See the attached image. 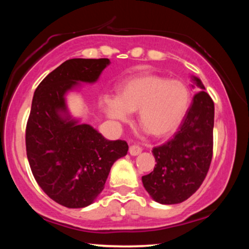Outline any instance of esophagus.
<instances>
[{"label": "esophagus", "mask_w": 249, "mask_h": 249, "mask_svg": "<svg viewBox=\"0 0 249 249\" xmlns=\"http://www.w3.org/2000/svg\"><path fill=\"white\" fill-rule=\"evenodd\" d=\"M128 151H129L130 156H137V155H140L142 153V148H141V147L136 146V145H133V146L129 147Z\"/></svg>", "instance_id": "esophagus-1"}]
</instances>
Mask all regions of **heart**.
Listing matches in <instances>:
<instances>
[{
	"label": "heart",
	"mask_w": 249,
	"mask_h": 249,
	"mask_svg": "<svg viewBox=\"0 0 249 249\" xmlns=\"http://www.w3.org/2000/svg\"><path fill=\"white\" fill-rule=\"evenodd\" d=\"M191 105V92L181 80H170L150 72H138L123 80L116 98H105L103 109L113 121L126 122L137 112V121L155 137L174 134Z\"/></svg>",
	"instance_id": "b5f03b06"
}]
</instances>
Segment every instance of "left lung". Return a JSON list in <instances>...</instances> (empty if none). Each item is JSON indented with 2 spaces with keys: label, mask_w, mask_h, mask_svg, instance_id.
I'll use <instances>...</instances> for the list:
<instances>
[{
  "label": "left lung",
  "mask_w": 249,
  "mask_h": 249,
  "mask_svg": "<svg viewBox=\"0 0 249 249\" xmlns=\"http://www.w3.org/2000/svg\"><path fill=\"white\" fill-rule=\"evenodd\" d=\"M191 78L201 91L174 137L153 149L157 162L154 171L142 177L146 191L161 204L189 199L203 182L212 160L214 103L201 80Z\"/></svg>",
  "instance_id": "8db88e82"
}]
</instances>
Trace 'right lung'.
I'll return each instance as SVG.
<instances>
[{"instance_id":"1","label":"right lung","mask_w":249,"mask_h":249,"mask_svg":"<svg viewBox=\"0 0 249 249\" xmlns=\"http://www.w3.org/2000/svg\"><path fill=\"white\" fill-rule=\"evenodd\" d=\"M109 64L107 58L69 59L52 71L34 93L26 125L28 162L43 191L66 208L93 203L113 163L127 154V142L105 140L91 125L80 124L66 104L67 92L79 82H96Z\"/></svg>"}]
</instances>
